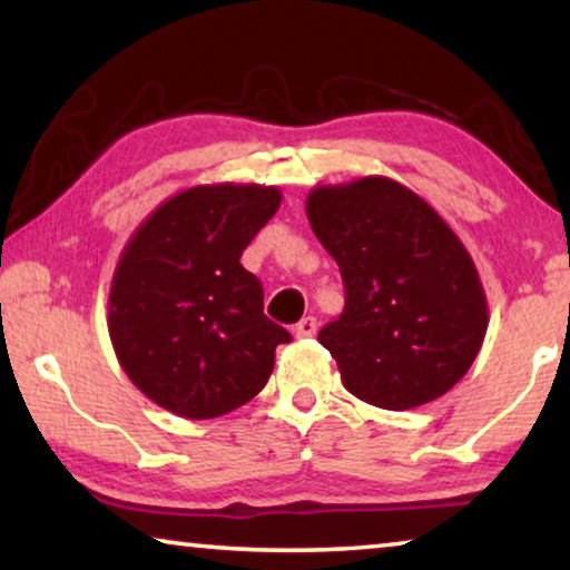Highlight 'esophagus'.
Instances as JSON below:
<instances>
[{
  "label": "esophagus",
  "mask_w": 570,
  "mask_h": 570,
  "mask_svg": "<svg viewBox=\"0 0 570 570\" xmlns=\"http://www.w3.org/2000/svg\"><path fill=\"white\" fill-rule=\"evenodd\" d=\"M294 334L296 336H314L316 334V320H314V316H304V320L294 326Z\"/></svg>",
  "instance_id": "1"
}]
</instances>
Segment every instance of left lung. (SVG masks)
Masks as SVG:
<instances>
[{
  "instance_id": "obj_1",
  "label": "left lung",
  "mask_w": 570,
  "mask_h": 570,
  "mask_svg": "<svg viewBox=\"0 0 570 570\" xmlns=\"http://www.w3.org/2000/svg\"><path fill=\"white\" fill-rule=\"evenodd\" d=\"M306 216L346 292L342 316L320 332L344 387L397 412L455 387L485 340L488 298L445 218L384 176L316 186Z\"/></svg>"
}]
</instances>
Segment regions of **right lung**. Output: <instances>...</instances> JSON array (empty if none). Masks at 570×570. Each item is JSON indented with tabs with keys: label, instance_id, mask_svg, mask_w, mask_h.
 <instances>
[{
	"label": "right lung",
	"instance_id": "1",
	"mask_svg": "<svg viewBox=\"0 0 570 570\" xmlns=\"http://www.w3.org/2000/svg\"><path fill=\"white\" fill-rule=\"evenodd\" d=\"M282 206L258 183L193 186L153 210L122 248L108 298L118 362L150 402L214 420L264 390L292 336L264 314L240 254Z\"/></svg>",
	"mask_w": 570,
	"mask_h": 570
}]
</instances>
